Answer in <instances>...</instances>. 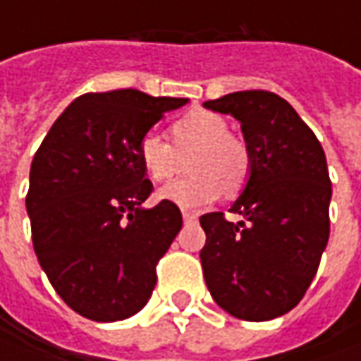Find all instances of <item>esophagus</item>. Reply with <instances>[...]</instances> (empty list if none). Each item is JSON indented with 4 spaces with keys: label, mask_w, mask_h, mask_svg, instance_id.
<instances>
[{
    "label": "esophagus",
    "mask_w": 361,
    "mask_h": 361,
    "mask_svg": "<svg viewBox=\"0 0 361 361\" xmlns=\"http://www.w3.org/2000/svg\"><path fill=\"white\" fill-rule=\"evenodd\" d=\"M183 219H185V223H195L199 216H197V213H183Z\"/></svg>",
    "instance_id": "obj_1"
}]
</instances>
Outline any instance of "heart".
<instances>
[{
    "instance_id": "b5f03b06",
    "label": "heart",
    "mask_w": 361,
    "mask_h": 361,
    "mask_svg": "<svg viewBox=\"0 0 361 361\" xmlns=\"http://www.w3.org/2000/svg\"><path fill=\"white\" fill-rule=\"evenodd\" d=\"M173 145L150 130L138 142V159L145 173L164 183L183 171L187 159L188 176L159 190L160 201L180 209H199L216 201L227 190L245 187L251 174V152L241 138L229 134V124L211 110H192L171 126Z\"/></svg>"
}]
</instances>
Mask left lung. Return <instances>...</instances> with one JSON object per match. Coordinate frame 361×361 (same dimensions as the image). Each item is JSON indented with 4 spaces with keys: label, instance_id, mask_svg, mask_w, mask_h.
I'll use <instances>...</instances> for the list:
<instances>
[{
    "label": "left lung",
    "instance_id": "1",
    "mask_svg": "<svg viewBox=\"0 0 361 361\" xmlns=\"http://www.w3.org/2000/svg\"><path fill=\"white\" fill-rule=\"evenodd\" d=\"M204 108L241 122L249 180L229 211L201 216L204 281L216 303L245 322L291 312L317 273L329 239L326 152L293 106L265 90L233 92Z\"/></svg>",
    "mask_w": 361,
    "mask_h": 361
}]
</instances>
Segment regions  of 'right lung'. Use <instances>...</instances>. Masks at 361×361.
<instances>
[{"label":"right lung","mask_w":361,"mask_h":361,"mask_svg":"<svg viewBox=\"0 0 361 361\" xmlns=\"http://www.w3.org/2000/svg\"><path fill=\"white\" fill-rule=\"evenodd\" d=\"M187 102L132 88L84 94L32 160L25 209L35 255L56 293L92 322H118L145 307L157 263L183 227L173 202L142 207L152 183L138 142Z\"/></svg>","instance_id":"right-lung-1"}]
</instances>
